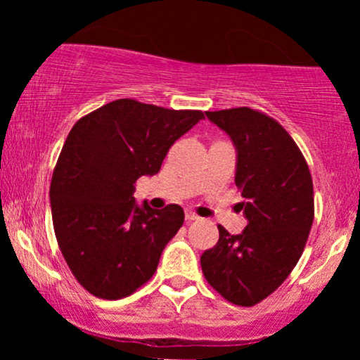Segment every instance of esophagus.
<instances>
[{"instance_id": "34e87169", "label": "esophagus", "mask_w": 360, "mask_h": 360, "mask_svg": "<svg viewBox=\"0 0 360 360\" xmlns=\"http://www.w3.org/2000/svg\"><path fill=\"white\" fill-rule=\"evenodd\" d=\"M193 220H198V214L193 213V212H186V221H193Z\"/></svg>"}]
</instances>
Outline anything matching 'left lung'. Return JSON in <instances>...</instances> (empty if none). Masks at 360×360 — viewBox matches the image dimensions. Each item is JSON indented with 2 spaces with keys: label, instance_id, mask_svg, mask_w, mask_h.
I'll return each mask as SVG.
<instances>
[{
  "label": "left lung",
  "instance_id": "obj_1",
  "mask_svg": "<svg viewBox=\"0 0 360 360\" xmlns=\"http://www.w3.org/2000/svg\"><path fill=\"white\" fill-rule=\"evenodd\" d=\"M237 147L235 184L245 201L247 226L230 235L218 225L217 245L201 255L214 291L237 307H254L295 269L315 217L307 159L279 122L259 110L206 111Z\"/></svg>",
  "mask_w": 360,
  "mask_h": 360
}]
</instances>
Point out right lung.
<instances>
[{"mask_svg":"<svg viewBox=\"0 0 360 360\" xmlns=\"http://www.w3.org/2000/svg\"><path fill=\"white\" fill-rule=\"evenodd\" d=\"M201 118L200 110L123 98L69 131L51 183L53 232L74 278L96 298H125L155 274L184 212L139 208L135 183L157 174L172 143Z\"/></svg>","mask_w":360,"mask_h":360,"instance_id":"right-lung-1","label":"right lung"}]
</instances>
